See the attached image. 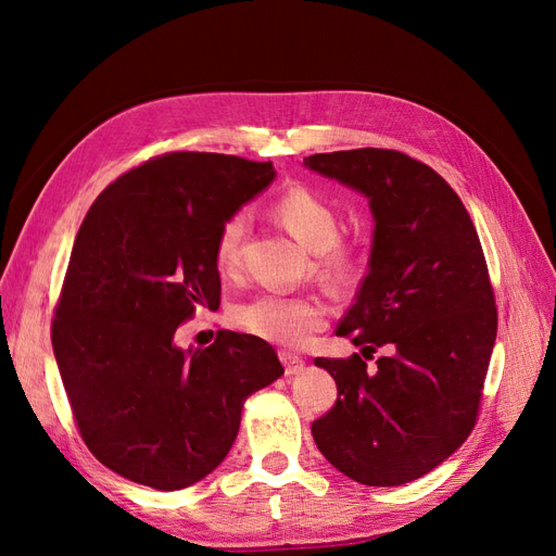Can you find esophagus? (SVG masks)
Wrapping results in <instances>:
<instances>
[{
	"instance_id": "34e87169",
	"label": "esophagus",
	"mask_w": 556,
	"mask_h": 556,
	"mask_svg": "<svg viewBox=\"0 0 556 556\" xmlns=\"http://www.w3.org/2000/svg\"><path fill=\"white\" fill-rule=\"evenodd\" d=\"M280 362H282L285 374H288V376H299L306 368L304 359H301L299 355H292V352H285V350L280 352Z\"/></svg>"
}]
</instances>
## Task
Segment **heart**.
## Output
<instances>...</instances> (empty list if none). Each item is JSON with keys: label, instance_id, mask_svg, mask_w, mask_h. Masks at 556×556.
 I'll return each instance as SVG.
<instances>
[{"label": "heart", "instance_id": "b5f03b06", "mask_svg": "<svg viewBox=\"0 0 556 556\" xmlns=\"http://www.w3.org/2000/svg\"><path fill=\"white\" fill-rule=\"evenodd\" d=\"M276 220L313 255H319V274L331 280H348L355 271V257L339 241V215L327 199L308 188H290L274 201ZM245 237L243 213H233L217 229L213 255L220 271L231 274L241 260ZM233 323L268 343L306 345L327 323V306L317 296L257 294L233 308Z\"/></svg>", "mask_w": 556, "mask_h": 556}]
</instances>
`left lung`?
Instances as JSON below:
<instances>
[{"label":"left lung","mask_w":556,"mask_h":556,"mask_svg":"<svg viewBox=\"0 0 556 556\" xmlns=\"http://www.w3.org/2000/svg\"><path fill=\"white\" fill-rule=\"evenodd\" d=\"M304 166L364 194L374 215L368 274L336 329L362 355L315 359L339 399L313 422V439L355 482L406 484L441 466L476 425L496 341L478 231L457 192L396 150H336ZM378 346L383 357L368 369Z\"/></svg>","instance_id":"1"}]
</instances>
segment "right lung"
Segmentation results:
<instances>
[{
	"instance_id": "obj_1",
	"label": "right lung",
	"mask_w": 556,
	"mask_h": 556,
	"mask_svg": "<svg viewBox=\"0 0 556 556\" xmlns=\"http://www.w3.org/2000/svg\"><path fill=\"white\" fill-rule=\"evenodd\" d=\"M271 162L169 153L94 199L66 268L53 352L80 435L113 473L174 492L223 464L250 394L278 380L276 350L217 333L182 350L176 329L220 306L217 229L274 182Z\"/></svg>"
}]
</instances>
